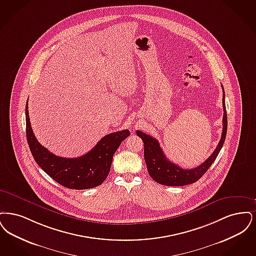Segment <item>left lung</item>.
Segmentation results:
<instances>
[{"label":"left lung","mask_w":256,"mask_h":256,"mask_svg":"<svg viewBox=\"0 0 256 256\" xmlns=\"http://www.w3.org/2000/svg\"><path fill=\"white\" fill-rule=\"evenodd\" d=\"M222 131L221 140L216 149L206 160H204L199 166L192 169H184L177 164L171 162L167 158L158 142L153 136L144 134L142 131H136V134L142 140L144 144V160L149 175L155 182L168 186H182L193 184L208 170L212 164L216 160L222 144L226 140L228 129V116L224 103V90L222 88Z\"/></svg>","instance_id":"8db88e82"}]
</instances>
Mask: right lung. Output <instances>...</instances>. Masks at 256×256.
<instances>
[{
	"label": "right lung",
	"instance_id": "1",
	"mask_svg": "<svg viewBox=\"0 0 256 256\" xmlns=\"http://www.w3.org/2000/svg\"><path fill=\"white\" fill-rule=\"evenodd\" d=\"M26 105V140L37 164L61 186L70 189L94 188L100 186L111 169L112 156L127 136L129 130L109 134L103 136L87 154L78 158H62L50 153L40 144L34 136Z\"/></svg>",
	"mask_w": 256,
	"mask_h": 256
}]
</instances>
